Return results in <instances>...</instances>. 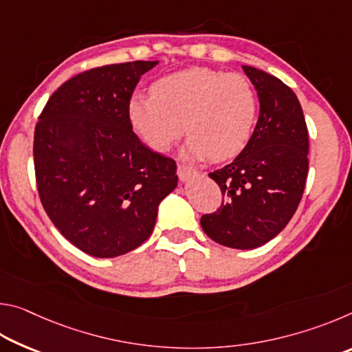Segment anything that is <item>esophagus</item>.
<instances>
[{
    "label": "esophagus",
    "instance_id": "esophagus-1",
    "mask_svg": "<svg viewBox=\"0 0 352 352\" xmlns=\"http://www.w3.org/2000/svg\"><path fill=\"white\" fill-rule=\"evenodd\" d=\"M177 172H178V178H180L182 183H186L190 180V178H195L199 175V172L194 168H189V166H184V164L178 166Z\"/></svg>",
    "mask_w": 352,
    "mask_h": 352
}]
</instances>
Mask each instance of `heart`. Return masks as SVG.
<instances>
[{
  "label": "heart",
  "instance_id": "heart-1",
  "mask_svg": "<svg viewBox=\"0 0 352 352\" xmlns=\"http://www.w3.org/2000/svg\"><path fill=\"white\" fill-rule=\"evenodd\" d=\"M151 94L129 99L127 121L152 151H168L186 130L188 157L223 162L252 140L258 104L245 77L194 67L158 79Z\"/></svg>",
  "mask_w": 352,
  "mask_h": 352
}]
</instances>
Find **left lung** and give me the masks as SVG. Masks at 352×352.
I'll list each match as a JSON object with an SVG mask.
<instances>
[{"mask_svg":"<svg viewBox=\"0 0 352 352\" xmlns=\"http://www.w3.org/2000/svg\"><path fill=\"white\" fill-rule=\"evenodd\" d=\"M259 99V118L233 163L210 174L223 194L200 225L220 245L252 250L278 236L294 216L307 178L309 138L296 94L278 77L242 67Z\"/></svg>","mask_w":352,"mask_h":352,"instance_id":"8db88e82","label":"left lung"}]
</instances>
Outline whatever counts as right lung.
<instances>
[{
	"label": "right lung",
	"instance_id": "right-lung-1",
	"mask_svg": "<svg viewBox=\"0 0 352 352\" xmlns=\"http://www.w3.org/2000/svg\"><path fill=\"white\" fill-rule=\"evenodd\" d=\"M153 62L94 68L65 82L35 126L34 166L45 211L94 258H116L152 234L162 200L177 188L172 158L142 144L127 102Z\"/></svg>",
	"mask_w": 352,
	"mask_h": 352
}]
</instances>
